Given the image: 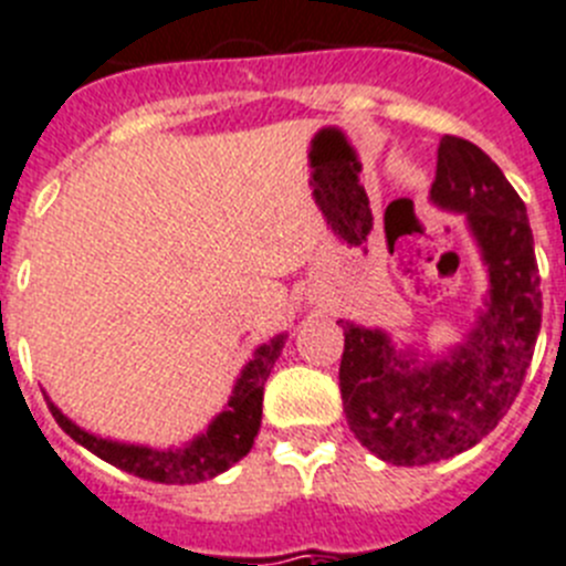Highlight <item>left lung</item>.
I'll return each mask as SVG.
<instances>
[{
  "label": "left lung",
  "instance_id": "8db88e82",
  "mask_svg": "<svg viewBox=\"0 0 566 566\" xmlns=\"http://www.w3.org/2000/svg\"><path fill=\"white\" fill-rule=\"evenodd\" d=\"M431 202L465 213L488 268L476 327L448 355L397 349L384 329L344 327L340 400L349 429L391 465H429L491 434L516 400L542 327V290L527 208L496 163L446 135Z\"/></svg>",
  "mask_w": 566,
  "mask_h": 566
}]
</instances>
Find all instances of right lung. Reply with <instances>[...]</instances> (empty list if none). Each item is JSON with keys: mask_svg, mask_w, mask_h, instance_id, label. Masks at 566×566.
<instances>
[{"mask_svg": "<svg viewBox=\"0 0 566 566\" xmlns=\"http://www.w3.org/2000/svg\"><path fill=\"white\" fill-rule=\"evenodd\" d=\"M284 338L287 335H276L271 344L259 346L253 358L245 364V369H242V375L237 378L228 409L213 417L211 426L182 448L160 451V448L104 440V437H95L81 429V426H75L50 400L48 406L61 429L67 431L78 446L93 451L95 457H101L109 465L120 468L126 473H135L140 480L163 482V485H195V482H206L217 476V473L228 471L233 462L242 460L253 448L259 426H262L264 380H268L273 364L282 355Z\"/></svg>", "mask_w": 566, "mask_h": 566, "instance_id": "add662e5", "label": "right lung"}]
</instances>
